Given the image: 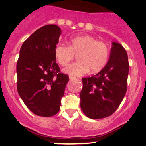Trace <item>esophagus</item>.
<instances>
[{
    "instance_id": "1",
    "label": "esophagus",
    "mask_w": 146,
    "mask_h": 146,
    "mask_svg": "<svg viewBox=\"0 0 146 146\" xmlns=\"http://www.w3.org/2000/svg\"><path fill=\"white\" fill-rule=\"evenodd\" d=\"M75 79H76V78H75V77L69 76V80H75Z\"/></svg>"
}]
</instances>
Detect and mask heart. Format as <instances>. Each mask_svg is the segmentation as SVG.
I'll return each mask as SVG.
<instances>
[{
  "instance_id": "b5f03b06",
  "label": "heart",
  "mask_w": 146,
  "mask_h": 146,
  "mask_svg": "<svg viewBox=\"0 0 146 146\" xmlns=\"http://www.w3.org/2000/svg\"><path fill=\"white\" fill-rule=\"evenodd\" d=\"M74 53H78L79 61L71 64L63 71L68 75L80 76L89 70L93 73L101 71L108 62L109 50L104 42L98 41L94 37L88 35L71 38L69 46L62 44L55 46L54 54L57 62L62 66L69 64Z\"/></svg>"
}]
</instances>
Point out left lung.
<instances>
[{"instance_id":"1","label":"left lung","mask_w":146,"mask_h":146,"mask_svg":"<svg viewBox=\"0 0 146 146\" xmlns=\"http://www.w3.org/2000/svg\"><path fill=\"white\" fill-rule=\"evenodd\" d=\"M128 72L126 51L119 43L113 42L104 67L93 76L82 78L80 107L86 117L97 119L115 113L125 95Z\"/></svg>"}]
</instances>
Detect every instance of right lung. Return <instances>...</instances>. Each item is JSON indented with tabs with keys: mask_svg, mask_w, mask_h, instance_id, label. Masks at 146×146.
I'll use <instances>...</instances> for the list:
<instances>
[{
	"mask_svg": "<svg viewBox=\"0 0 146 146\" xmlns=\"http://www.w3.org/2000/svg\"><path fill=\"white\" fill-rule=\"evenodd\" d=\"M62 33L56 25L37 29L23 42L16 66L17 90L25 104L35 115L51 117L59 112L68 82L60 73L55 46Z\"/></svg>",
	"mask_w": 146,
	"mask_h": 146,
	"instance_id": "add662e5",
	"label": "right lung"
}]
</instances>
